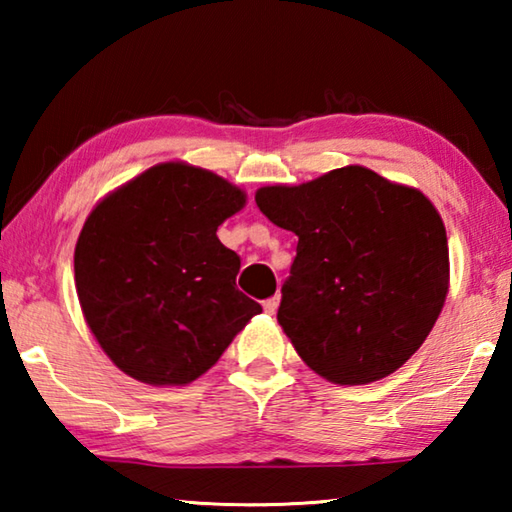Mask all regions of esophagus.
I'll list each match as a JSON object with an SVG mask.
<instances>
[{"mask_svg": "<svg viewBox=\"0 0 512 512\" xmlns=\"http://www.w3.org/2000/svg\"><path fill=\"white\" fill-rule=\"evenodd\" d=\"M277 305H280V296H273V298H268V300H264L262 302V307H264V311L268 316H273L275 311H277Z\"/></svg>", "mask_w": 512, "mask_h": 512, "instance_id": "esophagus-1", "label": "esophagus"}]
</instances>
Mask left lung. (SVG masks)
I'll return each mask as SVG.
<instances>
[{"mask_svg": "<svg viewBox=\"0 0 512 512\" xmlns=\"http://www.w3.org/2000/svg\"><path fill=\"white\" fill-rule=\"evenodd\" d=\"M255 203L298 237L277 323L300 359L341 386L402 368L449 291L447 232L429 198L348 164L302 185L259 187Z\"/></svg>", "mask_w": 512, "mask_h": 512, "instance_id": "8db88e82", "label": "left lung"}]
</instances>
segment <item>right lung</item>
<instances>
[{
  "mask_svg": "<svg viewBox=\"0 0 512 512\" xmlns=\"http://www.w3.org/2000/svg\"><path fill=\"white\" fill-rule=\"evenodd\" d=\"M244 205V189L180 160L94 205L74 248L76 293L94 339L128 377L192 384L262 311L235 287L239 255L216 237Z\"/></svg>",
  "mask_w": 512,
  "mask_h": 512,
  "instance_id": "obj_1",
  "label": "right lung"
}]
</instances>
